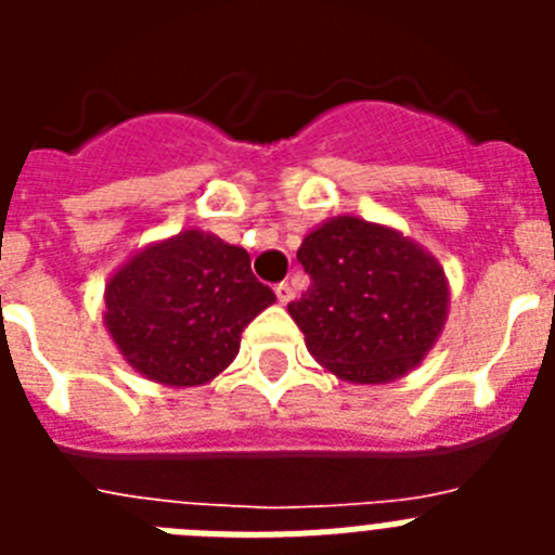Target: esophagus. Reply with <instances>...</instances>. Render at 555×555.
Listing matches in <instances>:
<instances>
[{
    "mask_svg": "<svg viewBox=\"0 0 555 555\" xmlns=\"http://www.w3.org/2000/svg\"><path fill=\"white\" fill-rule=\"evenodd\" d=\"M274 294H278V302H281V306H286V302H292L294 288L288 286V283H278V286H274Z\"/></svg>",
    "mask_w": 555,
    "mask_h": 555,
    "instance_id": "1",
    "label": "esophagus"
}]
</instances>
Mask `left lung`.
<instances>
[{"mask_svg":"<svg viewBox=\"0 0 555 555\" xmlns=\"http://www.w3.org/2000/svg\"><path fill=\"white\" fill-rule=\"evenodd\" d=\"M311 286L288 313L317 364L375 386L409 375L448 322L450 283L439 258L389 224L331 217L297 249Z\"/></svg>","mask_w":555,"mask_h":555,"instance_id":"1","label":"left lung"}]
</instances>
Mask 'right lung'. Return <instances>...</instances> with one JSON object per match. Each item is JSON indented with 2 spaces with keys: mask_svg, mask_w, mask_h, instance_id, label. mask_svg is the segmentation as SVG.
Here are the masks:
<instances>
[{
  "mask_svg": "<svg viewBox=\"0 0 555 555\" xmlns=\"http://www.w3.org/2000/svg\"><path fill=\"white\" fill-rule=\"evenodd\" d=\"M272 302L247 249L191 228L146 244L107 278L102 320L141 377L189 389L233 364L244 327Z\"/></svg>",
  "mask_w": 555,
  "mask_h": 555,
  "instance_id": "right-lung-1",
  "label": "right lung"
}]
</instances>
